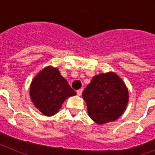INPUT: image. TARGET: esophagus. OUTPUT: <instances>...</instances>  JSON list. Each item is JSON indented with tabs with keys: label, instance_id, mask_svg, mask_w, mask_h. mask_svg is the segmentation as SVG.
Segmentation results:
<instances>
[{
	"label": "esophagus",
	"instance_id": "1",
	"mask_svg": "<svg viewBox=\"0 0 155 155\" xmlns=\"http://www.w3.org/2000/svg\"><path fill=\"white\" fill-rule=\"evenodd\" d=\"M82 91H83V89H82V88H81V89H79L77 91V94H78V96H81V95Z\"/></svg>",
	"mask_w": 155,
	"mask_h": 155
}]
</instances>
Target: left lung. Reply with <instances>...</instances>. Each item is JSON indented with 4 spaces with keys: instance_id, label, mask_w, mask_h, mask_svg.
Segmentation results:
<instances>
[{
    "instance_id": "1",
    "label": "left lung",
    "mask_w": 155,
    "mask_h": 155,
    "mask_svg": "<svg viewBox=\"0 0 155 155\" xmlns=\"http://www.w3.org/2000/svg\"><path fill=\"white\" fill-rule=\"evenodd\" d=\"M90 118L96 124L115 121L127 108L129 93L123 80L114 72L94 76L82 93Z\"/></svg>"
}]
</instances>
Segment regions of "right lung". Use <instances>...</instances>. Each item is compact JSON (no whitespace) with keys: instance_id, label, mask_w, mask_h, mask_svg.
Segmentation results:
<instances>
[{"instance_id":"add662e5","label":"right lung","mask_w":155,"mask_h":155,"mask_svg":"<svg viewBox=\"0 0 155 155\" xmlns=\"http://www.w3.org/2000/svg\"><path fill=\"white\" fill-rule=\"evenodd\" d=\"M76 94L57 68L46 67L37 74L30 85V98L44 116L58 113L66 98Z\"/></svg>"}]
</instances>
